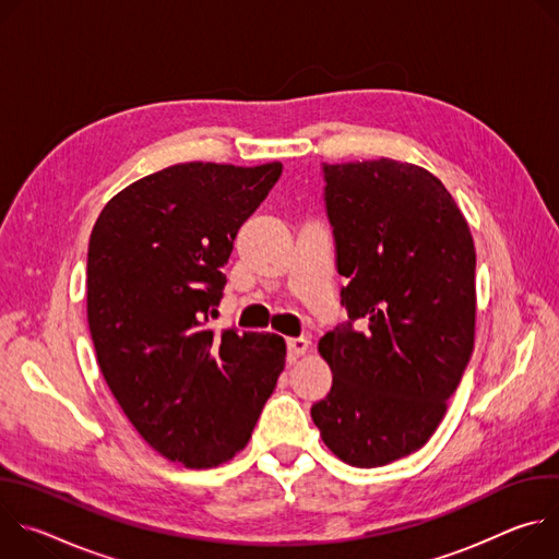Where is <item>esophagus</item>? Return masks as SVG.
Returning a JSON list of instances; mask_svg holds the SVG:
<instances>
[{"mask_svg":"<svg viewBox=\"0 0 559 559\" xmlns=\"http://www.w3.org/2000/svg\"><path fill=\"white\" fill-rule=\"evenodd\" d=\"M307 349H309V341L307 338H302V336L300 338H287V356L292 360L305 356Z\"/></svg>","mask_w":559,"mask_h":559,"instance_id":"esophagus-1","label":"esophagus"}]
</instances>
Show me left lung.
Segmentation results:
<instances>
[{"label":"left lung","mask_w":559,"mask_h":559,"mask_svg":"<svg viewBox=\"0 0 559 559\" xmlns=\"http://www.w3.org/2000/svg\"><path fill=\"white\" fill-rule=\"evenodd\" d=\"M343 305L318 341L332 391L311 407L328 449L360 468L418 451L444 418L475 338V246L429 170L376 158L325 166Z\"/></svg>","instance_id":"obj_1"}]
</instances>
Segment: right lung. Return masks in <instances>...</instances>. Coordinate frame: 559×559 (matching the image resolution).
Listing matches in <instances>:
<instances>
[{
	"instance_id": "1",
	"label": "right lung",
	"mask_w": 559,
	"mask_h": 559,
	"mask_svg": "<svg viewBox=\"0 0 559 559\" xmlns=\"http://www.w3.org/2000/svg\"><path fill=\"white\" fill-rule=\"evenodd\" d=\"M281 170L177 164L115 194L91 234L86 309L99 369L136 433L188 468L246 449L285 367L278 334L205 328L234 236Z\"/></svg>"
}]
</instances>
